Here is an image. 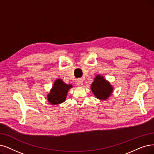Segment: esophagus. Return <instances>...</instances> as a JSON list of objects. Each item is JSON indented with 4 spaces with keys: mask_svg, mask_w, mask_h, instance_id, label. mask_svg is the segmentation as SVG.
Returning a JSON list of instances; mask_svg holds the SVG:
<instances>
[{
    "mask_svg": "<svg viewBox=\"0 0 154 154\" xmlns=\"http://www.w3.org/2000/svg\"><path fill=\"white\" fill-rule=\"evenodd\" d=\"M76 83L78 86H82L83 83V81L82 78H79L77 79L76 81Z\"/></svg>",
    "mask_w": 154,
    "mask_h": 154,
    "instance_id": "esophagus-1",
    "label": "esophagus"
}]
</instances>
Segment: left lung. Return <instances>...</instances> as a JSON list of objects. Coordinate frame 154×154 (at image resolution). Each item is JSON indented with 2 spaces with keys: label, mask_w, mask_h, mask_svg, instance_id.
I'll return each mask as SVG.
<instances>
[{
  "label": "left lung",
  "mask_w": 154,
  "mask_h": 154,
  "mask_svg": "<svg viewBox=\"0 0 154 154\" xmlns=\"http://www.w3.org/2000/svg\"><path fill=\"white\" fill-rule=\"evenodd\" d=\"M112 85L103 76L97 75L91 85L92 93L99 100H106L111 95L113 91Z\"/></svg>",
  "instance_id": "1"
}]
</instances>
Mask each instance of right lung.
<instances>
[{
	"mask_svg": "<svg viewBox=\"0 0 154 154\" xmlns=\"http://www.w3.org/2000/svg\"><path fill=\"white\" fill-rule=\"evenodd\" d=\"M72 87L71 84L65 83L62 79L55 80L52 88L47 95L48 102L52 105H59L65 102L69 90Z\"/></svg>",
	"mask_w": 154,
	"mask_h": 154,
	"instance_id": "right-lung-1",
	"label": "right lung"
}]
</instances>
